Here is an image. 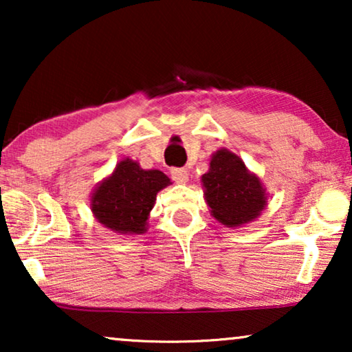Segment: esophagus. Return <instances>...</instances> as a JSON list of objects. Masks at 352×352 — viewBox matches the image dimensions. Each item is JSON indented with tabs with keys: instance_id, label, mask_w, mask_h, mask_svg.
Wrapping results in <instances>:
<instances>
[{
	"instance_id": "esophagus-1",
	"label": "esophagus",
	"mask_w": 352,
	"mask_h": 352,
	"mask_svg": "<svg viewBox=\"0 0 352 352\" xmlns=\"http://www.w3.org/2000/svg\"><path fill=\"white\" fill-rule=\"evenodd\" d=\"M171 179L177 184H186L189 179V173L184 168H171Z\"/></svg>"
}]
</instances>
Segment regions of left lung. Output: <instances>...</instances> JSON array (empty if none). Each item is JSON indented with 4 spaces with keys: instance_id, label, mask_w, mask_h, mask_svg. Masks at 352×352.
I'll return each mask as SVG.
<instances>
[{
    "instance_id": "left-lung-1",
    "label": "left lung",
    "mask_w": 352,
    "mask_h": 352,
    "mask_svg": "<svg viewBox=\"0 0 352 352\" xmlns=\"http://www.w3.org/2000/svg\"><path fill=\"white\" fill-rule=\"evenodd\" d=\"M211 214L229 228L256 218L266 206L261 182L248 173L245 163L232 152L221 148L210 162V171L201 176Z\"/></svg>"
}]
</instances>
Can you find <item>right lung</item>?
Listing matches in <instances>:
<instances>
[{"label": "right lung", "instance_id": "1", "mask_svg": "<svg viewBox=\"0 0 352 352\" xmlns=\"http://www.w3.org/2000/svg\"><path fill=\"white\" fill-rule=\"evenodd\" d=\"M170 184L158 170H142L136 162H120L91 199L96 219L118 234H142L157 194Z\"/></svg>", "mask_w": 352, "mask_h": 352}]
</instances>
